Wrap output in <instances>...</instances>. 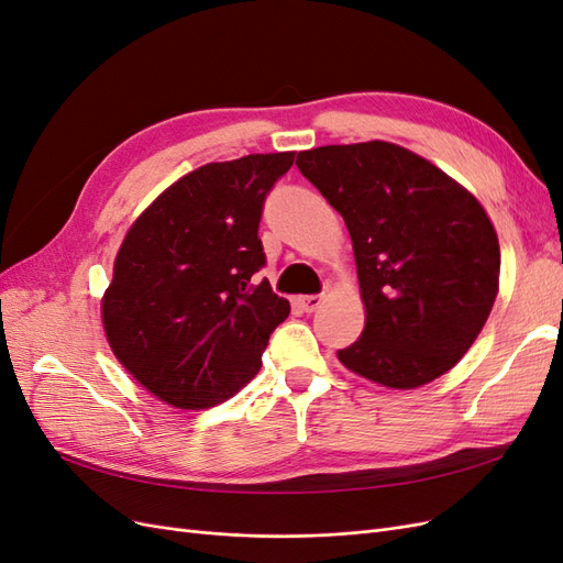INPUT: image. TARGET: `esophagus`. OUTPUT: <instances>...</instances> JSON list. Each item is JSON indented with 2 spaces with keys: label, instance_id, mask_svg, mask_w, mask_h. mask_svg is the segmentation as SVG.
I'll return each instance as SVG.
<instances>
[{
  "label": "esophagus",
  "instance_id": "esophagus-1",
  "mask_svg": "<svg viewBox=\"0 0 563 563\" xmlns=\"http://www.w3.org/2000/svg\"><path fill=\"white\" fill-rule=\"evenodd\" d=\"M321 300H323L321 296H300L298 305H300L302 312H314L319 305H321Z\"/></svg>",
  "mask_w": 563,
  "mask_h": 563
}]
</instances>
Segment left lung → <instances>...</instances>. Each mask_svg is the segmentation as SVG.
<instances>
[{
	"label": "left lung",
	"mask_w": 563,
	"mask_h": 563,
	"mask_svg": "<svg viewBox=\"0 0 563 563\" xmlns=\"http://www.w3.org/2000/svg\"><path fill=\"white\" fill-rule=\"evenodd\" d=\"M296 166L352 236L366 327L338 360L397 389L444 376L498 294L500 246L482 203L428 159L383 141L314 147Z\"/></svg>",
	"instance_id": "1"
}]
</instances>
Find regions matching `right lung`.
Segmentation results:
<instances>
[{
    "mask_svg": "<svg viewBox=\"0 0 563 563\" xmlns=\"http://www.w3.org/2000/svg\"><path fill=\"white\" fill-rule=\"evenodd\" d=\"M296 152L199 166L135 220L117 253L103 323L117 360L176 408L230 399L261 371L291 312L267 279L258 225Z\"/></svg>",
    "mask_w": 563,
    "mask_h": 563,
    "instance_id": "1",
    "label": "right lung"
}]
</instances>
